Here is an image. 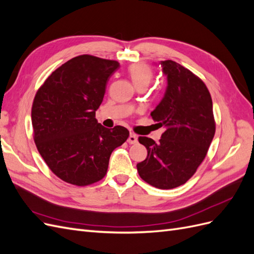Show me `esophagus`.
<instances>
[{"label":"esophagus","instance_id":"esophagus-1","mask_svg":"<svg viewBox=\"0 0 254 254\" xmlns=\"http://www.w3.org/2000/svg\"><path fill=\"white\" fill-rule=\"evenodd\" d=\"M137 142V135L134 133H130L128 137V143L130 144H135Z\"/></svg>","mask_w":254,"mask_h":254}]
</instances>
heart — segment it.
Segmentation results:
<instances>
[{"label":"heart","mask_w":254,"mask_h":254,"mask_svg":"<svg viewBox=\"0 0 254 254\" xmlns=\"http://www.w3.org/2000/svg\"><path fill=\"white\" fill-rule=\"evenodd\" d=\"M128 73L136 87L143 83L148 84L153 76L151 68L144 64H135L130 65L128 68Z\"/></svg>","instance_id":"heart-1"}]
</instances>
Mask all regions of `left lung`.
Wrapping results in <instances>:
<instances>
[{"label":"left lung","instance_id":"obj_1","mask_svg":"<svg viewBox=\"0 0 254 254\" xmlns=\"http://www.w3.org/2000/svg\"><path fill=\"white\" fill-rule=\"evenodd\" d=\"M159 64L167 87L150 115L164 132L158 143L139 137L147 158L136 168L150 186L170 190L182 186L196 173L214 137L215 122L212 98L203 81L173 60Z\"/></svg>","mask_w":254,"mask_h":254}]
</instances>
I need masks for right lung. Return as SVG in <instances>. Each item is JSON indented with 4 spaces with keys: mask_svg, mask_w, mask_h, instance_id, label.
Returning <instances> with one entry per match:
<instances>
[{
    "mask_svg": "<svg viewBox=\"0 0 254 254\" xmlns=\"http://www.w3.org/2000/svg\"><path fill=\"white\" fill-rule=\"evenodd\" d=\"M114 60L80 55L66 61L38 90L32 108L34 140L50 170L61 180L84 187L103 179L111 152L129 131L99 124L101 106Z\"/></svg>",
    "mask_w": 254,
    "mask_h": 254,
    "instance_id": "right-lung-1",
    "label": "right lung"
}]
</instances>
